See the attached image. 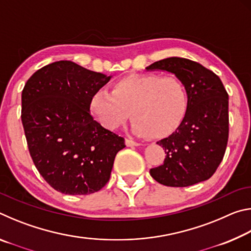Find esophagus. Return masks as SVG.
<instances>
[{"label": "esophagus", "instance_id": "1", "mask_svg": "<svg viewBox=\"0 0 251 251\" xmlns=\"http://www.w3.org/2000/svg\"><path fill=\"white\" fill-rule=\"evenodd\" d=\"M125 144H126V146H128V147H134V146H139V145H141V144H139V143L131 141V139H126Z\"/></svg>", "mask_w": 251, "mask_h": 251}]
</instances>
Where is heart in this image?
I'll return each instance as SVG.
<instances>
[{
    "mask_svg": "<svg viewBox=\"0 0 251 251\" xmlns=\"http://www.w3.org/2000/svg\"><path fill=\"white\" fill-rule=\"evenodd\" d=\"M90 106L105 128L116 129L131 115V128L136 135L164 138L184 121L188 93L184 82L176 76L130 75L114 84L112 92L97 91Z\"/></svg>",
    "mask_w": 251,
    "mask_h": 251,
    "instance_id": "b5f03b06",
    "label": "heart"
}]
</instances>
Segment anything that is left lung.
Listing matches in <instances>:
<instances>
[{
	"instance_id": "left-lung-1",
	"label": "left lung",
	"mask_w": 251,
	"mask_h": 251,
	"mask_svg": "<svg viewBox=\"0 0 251 251\" xmlns=\"http://www.w3.org/2000/svg\"><path fill=\"white\" fill-rule=\"evenodd\" d=\"M146 70L175 74L188 93V109L180 126L157 142L166 158L151 169V176L169 187L209 179L222 163L228 143V94L223 82L214 72L182 57L160 59Z\"/></svg>"
}]
</instances>
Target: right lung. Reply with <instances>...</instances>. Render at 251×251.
Instances as JSON below:
<instances>
[{
  "instance_id": "1",
  "label": "right lung",
  "mask_w": 251,
  "mask_h": 251,
  "mask_svg": "<svg viewBox=\"0 0 251 251\" xmlns=\"http://www.w3.org/2000/svg\"><path fill=\"white\" fill-rule=\"evenodd\" d=\"M112 76L58 61L36 71L22 92L29 155L46 182L65 195H88L107 184L124 138L90 113L92 96Z\"/></svg>"
}]
</instances>
